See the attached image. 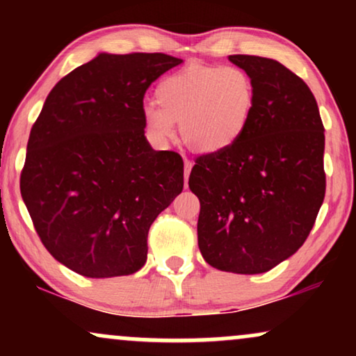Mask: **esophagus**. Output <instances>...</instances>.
Instances as JSON below:
<instances>
[{
	"instance_id": "1",
	"label": "esophagus",
	"mask_w": 356,
	"mask_h": 356,
	"mask_svg": "<svg viewBox=\"0 0 356 356\" xmlns=\"http://www.w3.org/2000/svg\"><path fill=\"white\" fill-rule=\"evenodd\" d=\"M191 168H193V163L189 162V160H184V186H186V183H188V178H189V173H191Z\"/></svg>"
}]
</instances>
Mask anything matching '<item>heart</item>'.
<instances>
[{
    "label": "heart",
    "mask_w": 356,
    "mask_h": 356,
    "mask_svg": "<svg viewBox=\"0 0 356 356\" xmlns=\"http://www.w3.org/2000/svg\"><path fill=\"white\" fill-rule=\"evenodd\" d=\"M156 106L144 110V129L155 143L175 138L197 154L213 155L233 147L246 133L256 110V86L238 66L193 65L160 81Z\"/></svg>",
    "instance_id": "1"
}]
</instances>
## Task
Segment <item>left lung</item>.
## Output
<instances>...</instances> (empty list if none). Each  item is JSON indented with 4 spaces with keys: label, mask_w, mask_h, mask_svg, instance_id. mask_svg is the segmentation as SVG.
I'll return each mask as SVG.
<instances>
[{
    "label": "left lung",
    "mask_w": 356,
    "mask_h": 356,
    "mask_svg": "<svg viewBox=\"0 0 356 356\" xmlns=\"http://www.w3.org/2000/svg\"><path fill=\"white\" fill-rule=\"evenodd\" d=\"M228 60L254 81L257 102L243 138L199 157L189 175L197 245L218 270L262 274L300 250L323 206L324 126L313 92L282 63Z\"/></svg>",
    "instance_id": "8db88e82"
}]
</instances>
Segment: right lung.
<instances>
[{"instance_id":"obj_1","label":"right lung","mask_w":356,"mask_h":356,"mask_svg":"<svg viewBox=\"0 0 356 356\" xmlns=\"http://www.w3.org/2000/svg\"><path fill=\"white\" fill-rule=\"evenodd\" d=\"M179 58L99 53L48 94L27 143L21 194L43 246L90 279L147 261L152 222L183 191V160L144 136V94Z\"/></svg>"}]
</instances>
